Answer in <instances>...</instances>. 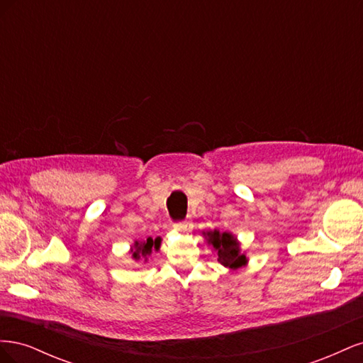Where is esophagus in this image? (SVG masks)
Listing matches in <instances>:
<instances>
[{
  "instance_id": "34e87169",
  "label": "esophagus",
  "mask_w": 363,
  "mask_h": 363,
  "mask_svg": "<svg viewBox=\"0 0 363 363\" xmlns=\"http://www.w3.org/2000/svg\"><path fill=\"white\" fill-rule=\"evenodd\" d=\"M192 223L191 221H182V223H175L174 224V228L177 230V232H180V233H188V232H191L192 230Z\"/></svg>"
}]
</instances>
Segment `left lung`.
I'll return each mask as SVG.
<instances>
[{
	"label": "left lung",
	"instance_id": "1",
	"mask_svg": "<svg viewBox=\"0 0 363 363\" xmlns=\"http://www.w3.org/2000/svg\"><path fill=\"white\" fill-rule=\"evenodd\" d=\"M204 236L207 244L216 251L219 263L230 271L242 268L248 263L245 252L240 250V242L233 233L213 230V232H206Z\"/></svg>",
	"mask_w": 363,
	"mask_h": 363
}]
</instances>
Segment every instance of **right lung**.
<instances>
[{"label": "right lung", "mask_w": 363, "mask_h": 363, "mask_svg": "<svg viewBox=\"0 0 363 363\" xmlns=\"http://www.w3.org/2000/svg\"><path fill=\"white\" fill-rule=\"evenodd\" d=\"M160 248V238H148L145 240H135V244L131 245L130 252L131 257H133L136 262H148V257L151 256L152 250H159Z\"/></svg>", "instance_id": "right-lung-1"}]
</instances>
